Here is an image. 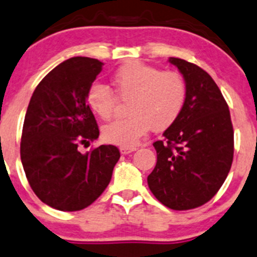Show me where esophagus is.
I'll return each mask as SVG.
<instances>
[{
  "mask_svg": "<svg viewBox=\"0 0 257 257\" xmlns=\"http://www.w3.org/2000/svg\"><path fill=\"white\" fill-rule=\"evenodd\" d=\"M135 150H136V148H123V146H122V148H119V151H121L122 155H127V154H131L133 151H135Z\"/></svg>",
  "mask_w": 257,
  "mask_h": 257,
  "instance_id": "1",
  "label": "esophagus"
}]
</instances>
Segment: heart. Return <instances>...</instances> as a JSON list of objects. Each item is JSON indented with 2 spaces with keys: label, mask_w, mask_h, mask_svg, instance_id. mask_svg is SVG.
Segmentation results:
<instances>
[{
  "label": "heart",
  "mask_w": 257,
  "mask_h": 257,
  "mask_svg": "<svg viewBox=\"0 0 257 257\" xmlns=\"http://www.w3.org/2000/svg\"><path fill=\"white\" fill-rule=\"evenodd\" d=\"M112 90L94 84L87 92L89 109L103 121L116 113L118 101L127 103L128 117L102 128L104 141L113 145L135 146L150 127L164 131L182 116L188 99V84L182 73L161 70L140 62L121 65L111 77Z\"/></svg>",
  "instance_id": "1"
}]
</instances>
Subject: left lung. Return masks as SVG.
<instances>
[{"instance_id":"8db88e82","label":"left lung","mask_w":257,"mask_h":257,"mask_svg":"<svg viewBox=\"0 0 257 257\" xmlns=\"http://www.w3.org/2000/svg\"><path fill=\"white\" fill-rule=\"evenodd\" d=\"M169 62L187 80L188 99L179 119L153 144L158 161L148 184L164 206L187 211L206 204L226 180L233 160V126L211 75L184 59Z\"/></svg>"}]
</instances>
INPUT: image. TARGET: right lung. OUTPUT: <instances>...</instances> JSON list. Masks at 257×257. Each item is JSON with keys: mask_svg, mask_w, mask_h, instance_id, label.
<instances>
[{"mask_svg": "<svg viewBox=\"0 0 257 257\" xmlns=\"http://www.w3.org/2000/svg\"><path fill=\"white\" fill-rule=\"evenodd\" d=\"M102 65L93 58H70L48 73L31 96L21 163L31 189L51 208L74 212L90 206L109 184L119 159L113 145L78 150L99 136L87 92Z\"/></svg>", "mask_w": 257, "mask_h": 257, "instance_id": "obj_1", "label": "right lung"}]
</instances>
